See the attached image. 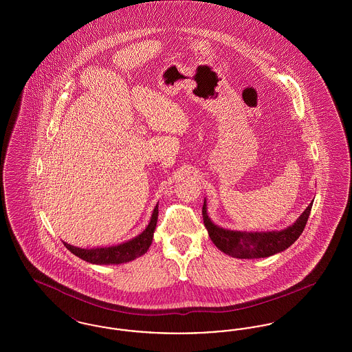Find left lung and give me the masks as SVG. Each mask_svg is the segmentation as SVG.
Here are the masks:
<instances>
[{"instance_id":"1","label":"left lung","mask_w":352,"mask_h":352,"mask_svg":"<svg viewBox=\"0 0 352 352\" xmlns=\"http://www.w3.org/2000/svg\"><path fill=\"white\" fill-rule=\"evenodd\" d=\"M311 206L313 203L307 206V208L302 212L301 217L290 227L285 228L283 231L270 232L231 231L215 226L207 215L206 199L203 203L201 215L212 243L220 251L236 258H260L285 251L301 236L310 215Z\"/></svg>"}]
</instances>
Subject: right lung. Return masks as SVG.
Wrapping results in <instances>:
<instances>
[{
	"label": "right lung",
	"mask_w": 352,
	"mask_h": 352,
	"mask_svg": "<svg viewBox=\"0 0 352 352\" xmlns=\"http://www.w3.org/2000/svg\"><path fill=\"white\" fill-rule=\"evenodd\" d=\"M158 220V204L154 207L153 215H151V221L148 227L132 240L125 241L122 244L113 245V247H104V248H78L74 245H69L67 243L63 241L65 247L68 251L78 256L87 263L91 264H98V265H118V264H124L128 261H132L134 258L142 256L144 253L149 250L151 240H153V234L157 226Z\"/></svg>",
	"instance_id": "right-lung-1"
}]
</instances>
